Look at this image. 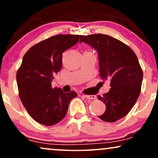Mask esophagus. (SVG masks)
<instances>
[{
    "mask_svg": "<svg viewBox=\"0 0 158 158\" xmlns=\"http://www.w3.org/2000/svg\"><path fill=\"white\" fill-rule=\"evenodd\" d=\"M83 96H84V97L86 98V99H97V97H96L95 95H83Z\"/></svg>",
    "mask_w": 158,
    "mask_h": 158,
    "instance_id": "34e87169",
    "label": "esophagus"
}]
</instances>
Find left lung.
I'll list each match as a JSON object with an SVG mask.
<instances>
[{
    "label": "left lung",
    "mask_w": 158,
    "mask_h": 158,
    "mask_svg": "<svg viewBox=\"0 0 158 158\" xmlns=\"http://www.w3.org/2000/svg\"><path fill=\"white\" fill-rule=\"evenodd\" d=\"M79 42L98 52L99 76L102 80H109L111 87L102 97L98 96L106 106L99 118L116 122L128 114L140 94L143 70L138 59L128 45L108 35H80Z\"/></svg>",
    "instance_id": "left-lung-1"
}]
</instances>
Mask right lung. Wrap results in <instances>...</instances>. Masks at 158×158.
Here are the masks:
<instances>
[{"label":"right lung","instance_id":"1","mask_svg":"<svg viewBox=\"0 0 158 158\" xmlns=\"http://www.w3.org/2000/svg\"><path fill=\"white\" fill-rule=\"evenodd\" d=\"M79 35H57L32 46L23 56L17 71L18 88L23 106L34 120L46 126L64 119L70 102L77 94L52 88L60 71L62 53L79 41Z\"/></svg>","mask_w":158,"mask_h":158}]
</instances>
